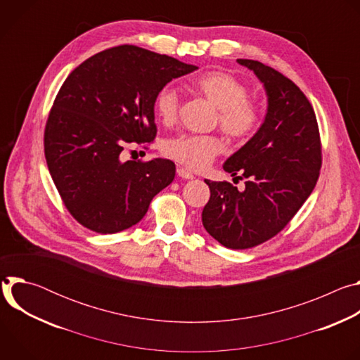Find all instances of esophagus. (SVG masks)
Masks as SVG:
<instances>
[{
	"label": "esophagus",
	"instance_id": "esophagus-1",
	"mask_svg": "<svg viewBox=\"0 0 360 360\" xmlns=\"http://www.w3.org/2000/svg\"><path fill=\"white\" fill-rule=\"evenodd\" d=\"M176 174H178V176H181L182 179H193V175H192L188 169H185V168H182V167H179V168L176 169Z\"/></svg>",
	"mask_w": 360,
	"mask_h": 360
}]
</instances>
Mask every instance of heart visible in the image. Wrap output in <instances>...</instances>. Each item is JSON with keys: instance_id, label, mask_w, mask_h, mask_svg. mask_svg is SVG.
I'll use <instances>...</instances> for the list:
<instances>
[{"instance_id": "1", "label": "heart", "mask_w": 360, "mask_h": 360, "mask_svg": "<svg viewBox=\"0 0 360 360\" xmlns=\"http://www.w3.org/2000/svg\"><path fill=\"white\" fill-rule=\"evenodd\" d=\"M193 88L218 108L217 124L226 136L242 141L252 136L259 125V111L249 99L245 84L231 74L214 71L193 81ZM181 96L176 88L167 85L155 98V110L164 124H174L178 118ZM224 142L217 135L181 134L167 139L162 145L165 155L192 171H202L219 155Z\"/></svg>"}]
</instances>
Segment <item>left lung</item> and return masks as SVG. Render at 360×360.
Masks as SVG:
<instances>
[{
  "instance_id": "left-lung-1",
  "label": "left lung",
  "mask_w": 360,
  "mask_h": 360,
  "mask_svg": "<svg viewBox=\"0 0 360 360\" xmlns=\"http://www.w3.org/2000/svg\"><path fill=\"white\" fill-rule=\"evenodd\" d=\"M264 84V124L224 164L245 189L205 179L211 198L202 211L207 232L229 249L261 245L281 232L318 182L322 145L315 111L304 94L279 71L253 60H236Z\"/></svg>"
}]
</instances>
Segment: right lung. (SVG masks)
Wrapping results in <instances>:
<instances>
[{
    "mask_svg": "<svg viewBox=\"0 0 360 360\" xmlns=\"http://www.w3.org/2000/svg\"><path fill=\"white\" fill-rule=\"evenodd\" d=\"M198 70L172 57L120 45L92 56L64 81L49 111L46 165L70 214L98 233L138 224L175 178L169 160L121 161L127 143L157 136V94Z\"/></svg>",
    "mask_w": 360,
    "mask_h": 360,
    "instance_id": "right-lung-1",
    "label": "right lung"
}]
</instances>
